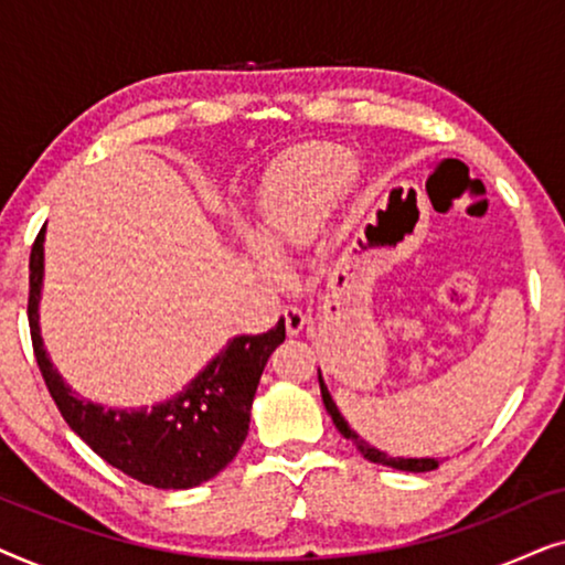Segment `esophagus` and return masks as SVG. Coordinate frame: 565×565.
Instances as JSON below:
<instances>
[{
  "label": "esophagus",
  "instance_id": "34e87169",
  "mask_svg": "<svg viewBox=\"0 0 565 565\" xmlns=\"http://www.w3.org/2000/svg\"><path fill=\"white\" fill-rule=\"evenodd\" d=\"M282 319H285V329H288V334H300L306 327V313L300 311L298 306H285L282 308Z\"/></svg>",
  "mask_w": 565,
  "mask_h": 565
}]
</instances>
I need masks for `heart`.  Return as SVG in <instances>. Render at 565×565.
Instances as JSON below:
<instances>
[{"mask_svg": "<svg viewBox=\"0 0 565 565\" xmlns=\"http://www.w3.org/2000/svg\"><path fill=\"white\" fill-rule=\"evenodd\" d=\"M352 172L347 153L334 149H311L282 159L262 184L257 242L259 262L275 269V259H285L303 246L319 228L329 205Z\"/></svg>", "mask_w": 565, "mask_h": 565, "instance_id": "obj_1", "label": "heart"}]
</instances>
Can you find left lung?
Instances as JSON below:
<instances>
[{"label": "left lung", "mask_w": 565, "mask_h": 565, "mask_svg": "<svg viewBox=\"0 0 565 565\" xmlns=\"http://www.w3.org/2000/svg\"><path fill=\"white\" fill-rule=\"evenodd\" d=\"M319 383H321L323 406H327V412L331 414V419H334L337 429L342 431V435H344L347 439H352L354 447H358V450H360L362 455H365V458H367L370 462H381V466H391V468H398V470H412V473H427V470L439 468V460H435V458H388V455H385V452L375 450V447H370V445L365 443V439H362V437L358 435V431L350 429V424L344 422V416L339 414V408H337L334 401H331L327 385H323L321 377H319Z\"/></svg>", "instance_id": "1"}]
</instances>
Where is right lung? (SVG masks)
I'll list each match as a JSON object with an SVG mask.
<instances>
[{"label":"right lung","mask_w":565,"mask_h":565,"mask_svg":"<svg viewBox=\"0 0 565 565\" xmlns=\"http://www.w3.org/2000/svg\"><path fill=\"white\" fill-rule=\"evenodd\" d=\"M43 231L30 249L28 321L33 352L51 398L68 427L113 468L157 489H192L228 466L249 431L252 401L269 354L285 339V321L257 337L231 339L226 350L167 404L120 412L66 388L43 350L38 298L43 280Z\"/></svg>","instance_id":"obj_1"}]
</instances>
